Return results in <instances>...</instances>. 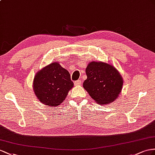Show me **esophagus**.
Wrapping results in <instances>:
<instances>
[{
  "mask_svg": "<svg viewBox=\"0 0 155 155\" xmlns=\"http://www.w3.org/2000/svg\"><path fill=\"white\" fill-rule=\"evenodd\" d=\"M74 85H76V86L81 85V80H77L76 81H74Z\"/></svg>",
  "mask_w": 155,
  "mask_h": 155,
  "instance_id": "obj_1",
  "label": "esophagus"
}]
</instances>
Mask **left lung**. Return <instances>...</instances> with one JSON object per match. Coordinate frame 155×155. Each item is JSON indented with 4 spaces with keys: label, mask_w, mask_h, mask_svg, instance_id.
<instances>
[{
    "label": "left lung",
    "mask_w": 155,
    "mask_h": 155,
    "mask_svg": "<svg viewBox=\"0 0 155 155\" xmlns=\"http://www.w3.org/2000/svg\"><path fill=\"white\" fill-rule=\"evenodd\" d=\"M86 80L83 87L99 104H107L118 96L123 81L114 67L104 62L92 61L86 69Z\"/></svg>",
    "instance_id": "1"
}]
</instances>
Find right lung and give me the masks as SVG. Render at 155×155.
Listing matches in <instances>:
<instances>
[{
    "label": "right lung",
    "mask_w": 155,
    "mask_h": 155,
    "mask_svg": "<svg viewBox=\"0 0 155 155\" xmlns=\"http://www.w3.org/2000/svg\"><path fill=\"white\" fill-rule=\"evenodd\" d=\"M73 87L68 71L57 62L38 71L33 82L35 94L39 101L51 107L60 105Z\"/></svg>",
    "instance_id": "1"
}]
</instances>
